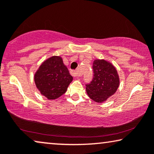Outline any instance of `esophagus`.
I'll return each mask as SVG.
<instances>
[{"label":"esophagus","instance_id":"esophagus-1","mask_svg":"<svg viewBox=\"0 0 154 154\" xmlns=\"http://www.w3.org/2000/svg\"><path fill=\"white\" fill-rule=\"evenodd\" d=\"M71 73L73 77H78V76H81V73H80L78 71H71Z\"/></svg>","mask_w":154,"mask_h":154}]
</instances>
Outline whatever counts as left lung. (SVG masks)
<instances>
[{
    "mask_svg": "<svg viewBox=\"0 0 154 154\" xmlns=\"http://www.w3.org/2000/svg\"><path fill=\"white\" fill-rule=\"evenodd\" d=\"M93 79L86 84V92L94 102L102 103L116 92L119 86V76L116 69L104 60H95L93 62Z\"/></svg>",
    "mask_w": 154,
    "mask_h": 154,
    "instance_id": "obj_1",
    "label": "left lung"
}]
</instances>
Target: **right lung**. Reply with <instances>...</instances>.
<instances>
[{"label": "right lung", "instance_id": "obj_1", "mask_svg": "<svg viewBox=\"0 0 154 154\" xmlns=\"http://www.w3.org/2000/svg\"><path fill=\"white\" fill-rule=\"evenodd\" d=\"M73 77L60 56H52L42 63L34 75L35 85L48 100H55L66 92Z\"/></svg>", "mask_w": 154, "mask_h": 154}]
</instances>
